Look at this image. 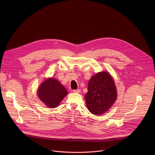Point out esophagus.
Wrapping results in <instances>:
<instances>
[{"mask_svg":"<svg viewBox=\"0 0 155 155\" xmlns=\"http://www.w3.org/2000/svg\"><path fill=\"white\" fill-rule=\"evenodd\" d=\"M73 91H74V93H80L81 92L80 90H73Z\"/></svg>","mask_w":155,"mask_h":155,"instance_id":"34e87169","label":"esophagus"}]
</instances>
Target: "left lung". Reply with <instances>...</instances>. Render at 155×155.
Listing matches in <instances>:
<instances>
[{
  "label": "left lung",
  "instance_id": "obj_1",
  "mask_svg": "<svg viewBox=\"0 0 155 155\" xmlns=\"http://www.w3.org/2000/svg\"><path fill=\"white\" fill-rule=\"evenodd\" d=\"M117 97L114 80L107 72H101L93 76L87 84V93L84 96L89 111L100 115L107 112Z\"/></svg>",
  "mask_w": 155,
  "mask_h": 155
}]
</instances>
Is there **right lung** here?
Listing matches in <instances>:
<instances>
[{"label":"right lung","mask_w":155,"mask_h":155,"mask_svg":"<svg viewBox=\"0 0 155 155\" xmlns=\"http://www.w3.org/2000/svg\"><path fill=\"white\" fill-rule=\"evenodd\" d=\"M37 94L40 101L48 107L55 108L67 96L68 91L58 80L49 78L40 85Z\"/></svg>","instance_id":"right-lung-1"}]
</instances>
